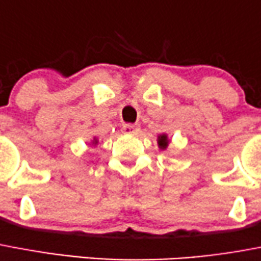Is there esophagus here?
<instances>
[{
  "label": "esophagus",
  "mask_w": 261,
  "mask_h": 261,
  "mask_svg": "<svg viewBox=\"0 0 261 261\" xmlns=\"http://www.w3.org/2000/svg\"><path fill=\"white\" fill-rule=\"evenodd\" d=\"M137 130H139V126H137V125L125 124L124 126H122V133H125V135H136Z\"/></svg>",
  "instance_id": "esophagus-1"
}]
</instances>
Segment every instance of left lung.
Here are the masks:
<instances>
[{
    "mask_svg": "<svg viewBox=\"0 0 261 261\" xmlns=\"http://www.w3.org/2000/svg\"><path fill=\"white\" fill-rule=\"evenodd\" d=\"M158 144H159V148L166 149V148L168 147V137H167V135H160V136L158 137Z\"/></svg>",
    "mask_w": 261,
    "mask_h": 261,
    "instance_id": "1",
    "label": "left lung"
}]
</instances>
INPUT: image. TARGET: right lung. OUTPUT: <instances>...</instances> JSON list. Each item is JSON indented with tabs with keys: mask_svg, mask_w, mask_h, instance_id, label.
<instances>
[{
	"mask_svg": "<svg viewBox=\"0 0 261 261\" xmlns=\"http://www.w3.org/2000/svg\"><path fill=\"white\" fill-rule=\"evenodd\" d=\"M97 143H98V140L94 137V140H93V144H97Z\"/></svg>",
	"mask_w": 261,
	"mask_h": 261,
	"instance_id": "right-lung-1",
	"label": "right lung"
}]
</instances>
